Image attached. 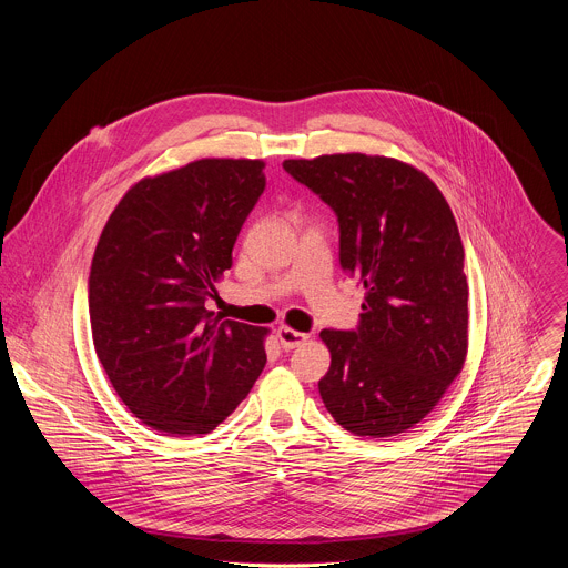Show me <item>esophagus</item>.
<instances>
[{
	"mask_svg": "<svg viewBox=\"0 0 568 568\" xmlns=\"http://www.w3.org/2000/svg\"><path fill=\"white\" fill-rule=\"evenodd\" d=\"M276 337H278V342H281V346H283L285 351L301 348V346L310 339L305 333H296V331H292V328H287V326H281V328L276 331Z\"/></svg>",
	"mask_w": 568,
	"mask_h": 568,
	"instance_id": "34e87169",
	"label": "esophagus"
}]
</instances>
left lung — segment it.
I'll list each match as a JSON object with an SVG mask.
<instances>
[{"mask_svg":"<svg viewBox=\"0 0 568 568\" xmlns=\"http://www.w3.org/2000/svg\"><path fill=\"white\" fill-rule=\"evenodd\" d=\"M339 222V263L364 290L357 331H321L331 368L318 393L355 436L418 425L467 355L465 250L454 213L418 169L362 152L285 159Z\"/></svg>","mask_w":568,"mask_h":568,"instance_id":"1","label":"left lung"}]
</instances>
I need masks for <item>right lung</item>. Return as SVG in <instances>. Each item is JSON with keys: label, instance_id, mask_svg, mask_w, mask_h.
Wrapping results in <instances>:
<instances>
[{"label": "right lung", "instance_id": "obj_1", "mask_svg": "<svg viewBox=\"0 0 568 568\" xmlns=\"http://www.w3.org/2000/svg\"><path fill=\"white\" fill-rule=\"evenodd\" d=\"M261 159H200L136 182L90 272L97 355L125 407L169 436L213 432L265 368L267 328L206 310L265 191Z\"/></svg>", "mask_w": 568, "mask_h": 568}]
</instances>
